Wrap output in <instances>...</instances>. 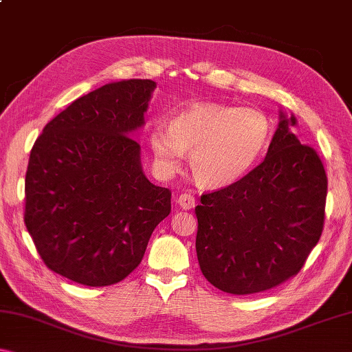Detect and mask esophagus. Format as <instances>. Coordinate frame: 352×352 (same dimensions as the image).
<instances>
[{
	"label": "esophagus",
	"mask_w": 352,
	"mask_h": 352,
	"mask_svg": "<svg viewBox=\"0 0 352 352\" xmlns=\"http://www.w3.org/2000/svg\"><path fill=\"white\" fill-rule=\"evenodd\" d=\"M178 205H180L183 210H190V208L195 206V197L190 192H184L182 194L180 197L177 199Z\"/></svg>",
	"instance_id": "obj_1"
}]
</instances>
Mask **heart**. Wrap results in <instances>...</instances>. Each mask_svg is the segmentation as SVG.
<instances>
[{"label":"heart","mask_w":352,"mask_h":352,"mask_svg":"<svg viewBox=\"0 0 352 352\" xmlns=\"http://www.w3.org/2000/svg\"><path fill=\"white\" fill-rule=\"evenodd\" d=\"M272 135L269 118L253 107L200 104L157 124L148 135L155 164L164 174L180 169L184 152L197 180L210 188L230 186L258 163Z\"/></svg>","instance_id":"obj_1"}]
</instances>
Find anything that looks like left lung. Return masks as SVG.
<instances>
[{
    "label": "left lung",
    "mask_w": 352,
    "mask_h": 352,
    "mask_svg": "<svg viewBox=\"0 0 352 352\" xmlns=\"http://www.w3.org/2000/svg\"><path fill=\"white\" fill-rule=\"evenodd\" d=\"M294 126L295 116L279 111L264 162L195 206L200 270L226 294H258L295 276L323 231L327 177Z\"/></svg>",
    "instance_id": "1"
}]
</instances>
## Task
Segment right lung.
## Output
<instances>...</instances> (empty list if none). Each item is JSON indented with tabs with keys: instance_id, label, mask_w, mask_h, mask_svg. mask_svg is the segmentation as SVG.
Wrapping results in <instances>:
<instances>
[{
	"instance_id": "1",
	"label": "right lung",
	"mask_w": 352,
	"mask_h": 352,
	"mask_svg": "<svg viewBox=\"0 0 352 352\" xmlns=\"http://www.w3.org/2000/svg\"><path fill=\"white\" fill-rule=\"evenodd\" d=\"M157 83L111 82L76 99L34 142L25 223L47 269L104 287L140 265L170 190L147 180L132 135Z\"/></svg>"
}]
</instances>
